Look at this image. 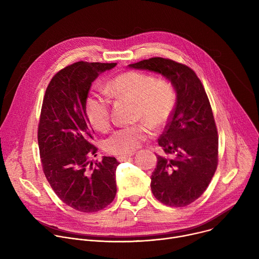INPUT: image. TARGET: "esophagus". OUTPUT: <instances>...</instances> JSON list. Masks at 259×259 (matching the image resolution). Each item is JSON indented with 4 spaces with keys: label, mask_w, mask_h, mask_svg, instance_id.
I'll list each match as a JSON object with an SVG mask.
<instances>
[{
    "label": "esophagus",
    "mask_w": 259,
    "mask_h": 259,
    "mask_svg": "<svg viewBox=\"0 0 259 259\" xmlns=\"http://www.w3.org/2000/svg\"><path fill=\"white\" fill-rule=\"evenodd\" d=\"M134 154H130V155H125V156H119V157H117V160L119 161V162H124V161H126V160H128L130 157H132Z\"/></svg>",
    "instance_id": "1"
}]
</instances>
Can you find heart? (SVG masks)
Listing matches in <instances>:
<instances>
[{"mask_svg": "<svg viewBox=\"0 0 259 259\" xmlns=\"http://www.w3.org/2000/svg\"><path fill=\"white\" fill-rule=\"evenodd\" d=\"M107 93L135 102V116L142 122L115 131L103 142L105 152L112 155H130L153 135V128L165 127L176 107L177 92L165 79L156 80L146 73L128 70L117 75L106 87ZM91 125L104 132L110 126L109 99L100 91L91 92L85 102Z\"/></svg>", "mask_w": 259, "mask_h": 259, "instance_id": "1", "label": "heart"}]
</instances>
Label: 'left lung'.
<instances>
[{"label":"left lung","instance_id":"obj_1","mask_svg":"<svg viewBox=\"0 0 259 259\" xmlns=\"http://www.w3.org/2000/svg\"><path fill=\"white\" fill-rule=\"evenodd\" d=\"M129 67L161 73L176 89L175 110L158 139L172 158L157 155L151 189L165 205L188 206L206 191L218 163L217 128L206 91L191 67L168 58L153 57Z\"/></svg>","mask_w":259,"mask_h":259}]
</instances>
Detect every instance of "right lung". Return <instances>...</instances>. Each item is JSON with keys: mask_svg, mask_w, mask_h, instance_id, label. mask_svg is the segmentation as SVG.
<instances>
[{"mask_svg": "<svg viewBox=\"0 0 259 259\" xmlns=\"http://www.w3.org/2000/svg\"><path fill=\"white\" fill-rule=\"evenodd\" d=\"M117 63L78 61L59 70L43 99L38 142L44 174L57 197L80 212H97L117 194L114 157L93 164L97 147L85 102L92 82Z\"/></svg>", "mask_w": 259, "mask_h": 259, "instance_id": "obj_1", "label": "right lung"}]
</instances>
